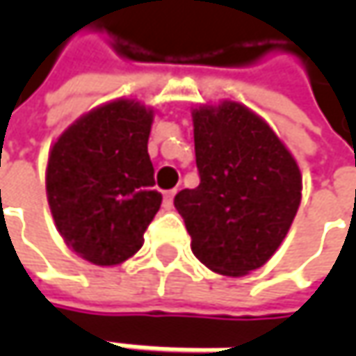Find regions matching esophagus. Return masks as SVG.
Returning a JSON list of instances; mask_svg holds the SVG:
<instances>
[{
    "instance_id": "34e87169",
    "label": "esophagus",
    "mask_w": 356,
    "mask_h": 356,
    "mask_svg": "<svg viewBox=\"0 0 356 356\" xmlns=\"http://www.w3.org/2000/svg\"><path fill=\"white\" fill-rule=\"evenodd\" d=\"M174 196H176V190H166V192H164V208H166V210H172V206H174Z\"/></svg>"
}]
</instances>
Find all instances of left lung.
Wrapping results in <instances>:
<instances>
[{
    "mask_svg": "<svg viewBox=\"0 0 356 356\" xmlns=\"http://www.w3.org/2000/svg\"><path fill=\"white\" fill-rule=\"evenodd\" d=\"M200 186L176 194L192 252L239 277L277 252L301 204V172L261 117L224 101L192 111Z\"/></svg>",
    "mask_w": 356,
    "mask_h": 356,
    "instance_id": "obj_1",
    "label": "left lung"
}]
</instances>
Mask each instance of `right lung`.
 <instances>
[{"label": "right lung", "mask_w": 356, "mask_h": 356, "mask_svg": "<svg viewBox=\"0 0 356 356\" xmlns=\"http://www.w3.org/2000/svg\"><path fill=\"white\" fill-rule=\"evenodd\" d=\"M152 118V108L117 99L76 118L49 152L45 186L55 226L95 266L132 257L160 210L148 156Z\"/></svg>", "instance_id": "1"}]
</instances>
